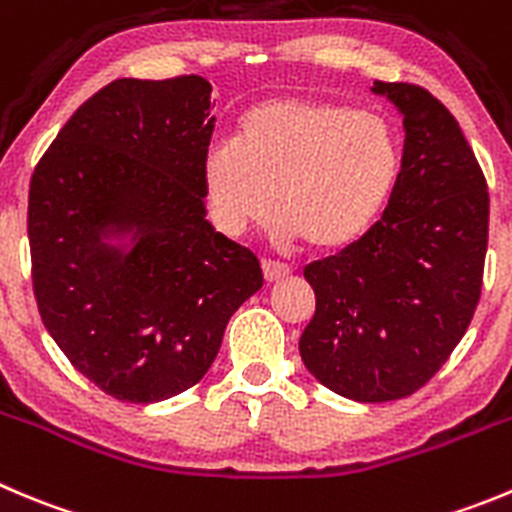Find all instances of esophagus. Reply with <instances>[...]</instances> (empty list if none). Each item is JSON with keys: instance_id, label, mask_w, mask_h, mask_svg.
<instances>
[{"instance_id": "obj_1", "label": "esophagus", "mask_w": 512, "mask_h": 512, "mask_svg": "<svg viewBox=\"0 0 512 512\" xmlns=\"http://www.w3.org/2000/svg\"><path fill=\"white\" fill-rule=\"evenodd\" d=\"M262 275H265V283H283V280H288L290 275H293V270L285 265H278V262H270L265 260L262 262Z\"/></svg>"}]
</instances>
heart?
Here are the masks:
<instances>
[{"mask_svg": "<svg viewBox=\"0 0 512 512\" xmlns=\"http://www.w3.org/2000/svg\"><path fill=\"white\" fill-rule=\"evenodd\" d=\"M404 169L396 128L346 103L270 98L247 108L240 143H212L202 176L217 227L240 237L270 222L280 245L341 255L379 227Z\"/></svg>", "mask_w": 512, "mask_h": 512, "instance_id": "1", "label": "heart"}]
</instances>
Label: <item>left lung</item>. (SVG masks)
I'll return each mask as SVG.
<instances>
[{
	"mask_svg": "<svg viewBox=\"0 0 512 512\" xmlns=\"http://www.w3.org/2000/svg\"><path fill=\"white\" fill-rule=\"evenodd\" d=\"M404 121V169L379 227L353 250L305 267L315 315L305 369L364 404L401 399L450 358L475 315L490 197L460 123L419 85L381 83Z\"/></svg>",
	"mask_w": 512,
	"mask_h": 512,
	"instance_id": "1",
	"label": "left lung"
}]
</instances>
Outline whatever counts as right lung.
Returning <instances> with one entry per match:
<instances>
[{
	"instance_id": "1",
	"label": "right lung",
	"mask_w": 512,
	"mask_h": 512,
	"mask_svg": "<svg viewBox=\"0 0 512 512\" xmlns=\"http://www.w3.org/2000/svg\"><path fill=\"white\" fill-rule=\"evenodd\" d=\"M209 108L199 75L113 80L30 181L42 323L85 379L128 404L199 384L232 313L262 288L257 257L207 219Z\"/></svg>"
}]
</instances>
